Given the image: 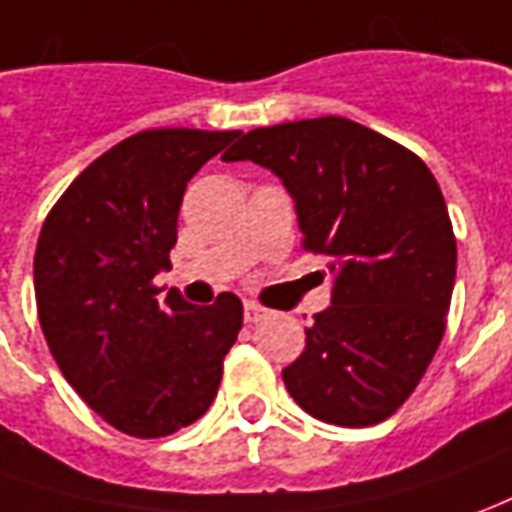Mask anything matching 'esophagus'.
Returning <instances> with one entry per match:
<instances>
[{"label":"esophagus","instance_id":"34e87169","mask_svg":"<svg viewBox=\"0 0 512 512\" xmlns=\"http://www.w3.org/2000/svg\"><path fill=\"white\" fill-rule=\"evenodd\" d=\"M264 317H270V309H264V306H259V303L253 301L245 303V320H248V323H259Z\"/></svg>","mask_w":512,"mask_h":512}]
</instances>
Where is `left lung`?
Listing matches in <instances>:
<instances>
[{
    "label": "left lung",
    "instance_id": "1",
    "mask_svg": "<svg viewBox=\"0 0 512 512\" xmlns=\"http://www.w3.org/2000/svg\"><path fill=\"white\" fill-rule=\"evenodd\" d=\"M270 169L303 245L329 256L331 306L281 370L298 407L373 426L410 398L446 331L457 242L426 164L343 116L256 128L222 155Z\"/></svg>",
    "mask_w": 512,
    "mask_h": 512
}]
</instances>
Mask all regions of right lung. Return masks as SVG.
<instances>
[{
  "instance_id": "right-lung-1",
  "label": "right lung",
  "mask_w": 512,
  "mask_h": 512,
  "mask_svg": "<svg viewBox=\"0 0 512 512\" xmlns=\"http://www.w3.org/2000/svg\"><path fill=\"white\" fill-rule=\"evenodd\" d=\"M236 130L136 133L86 167L49 211L35 248V303L49 351L91 410L133 438H164L217 396L242 301H158L153 278L178 242L186 183Z\"/></svg>"
}]
</instances>
